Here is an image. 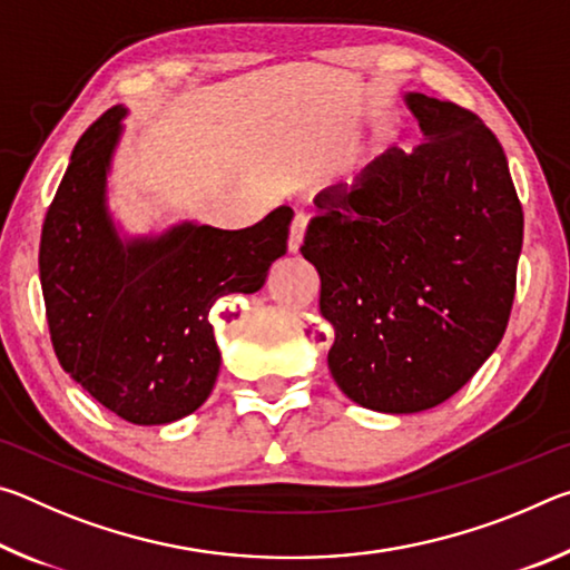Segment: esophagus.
<instances>
[{"mask_svg":"<svg viewBox=\"0 0 570 570\" xmlns=\"http://www.w3.org/2000/svg\"><path fill=\"white\" fill-rule=\"evenodd\" d=\"M304 230H306V218L298 214L292 220V228H288V250L296 254L298 248H302V240H304Z\"/></svg>","mask_w":570,"mask_h":570,"instance_id":"obj_1","label":"esophagus"}]
</instances>
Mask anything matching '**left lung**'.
I'll return each mask as SVG.
<instances>
[{
    "mask_svg": "<svg viewBox=\"0 0 570 570\" xmlns=\"http://www.w3.org/2000/svg\"><path fill=\"white\" fill-rule=\"evenodd\" d=\"M407 102L424 140L316 193L302 246L334 326V382L390 414L438 407L495 352L523 246V206L493 130L455 102Z\"/></svg>",
    "mask_w": 570,
    "mask_h": 570,
    "instance_id": "1",
    "label": "left lung"
}]
</instances>
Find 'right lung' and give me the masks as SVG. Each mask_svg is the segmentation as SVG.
<instances>
[{
  "label": "right lung",
  "instance_id": "add662e5",
  "mask_svg": "<svg viewBox=\"0 0 570 570\" xmlns=\"http://www.w3.org/2000/svg\"><path fill=\"white\" fill-rule=\"evenodd\" d=\"M122 115L115 105L82 132L47 208L45 314L57 360L85 392L125 422L166 424L208 400L220 366L210 306L264 286L294 210L240 230L183 224L122 244L105 210Z\"/></svg>",
  "mask_w": 570,
  "mask_h": 570
}]
</instances>
